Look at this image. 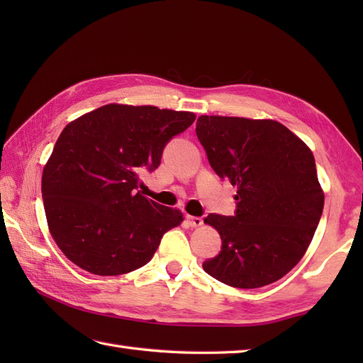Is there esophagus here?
<instances>
[{
	"instance_id": "esophagus-1",
	"label": "esophagus",
	"mask_w": 363,
	"mask_h": 363,
	"mask_svg": "<svg viewBox=\"0 0 363 363\" xmlns=\"http://www.w3.org/2000/svg\"><path fill=\"white\" fill-rule=\"evenodd\" d=\"M203 218H199V217H191V215H187V225L190 226V228H199V226H203Z\"/></svg>"
}]
</instances>
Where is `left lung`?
Returning a JSON list of instances; mask_svg holds the SVG:
<instances>
[{"mask_svg": "<svg viewBox=\"0 0 363 363\" xmlns=\"http://www.w3.org/2000/svg\"><path fill=\"white\" fill-rule=\"evenodd\" d=\"M196 135L213 172L237 187L234 217L204 218L223 240L204 272L237 289L279 281L303 259L325 206L311 148L274 120L201 115Z\"/></svg>", "mask_w": 363, "mask_h": 363, "instance_id": "1", "label": "left lung"}]
</instances>
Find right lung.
<instances>
[{
    "instance_id": "right-lung-1",
    "label": "right lung",
    "mask_w": 363,
    "mask_h": 363,
    "mask_svg": "<svg viewBox=\"0 0 363 363\" xmlns=\"http://www.w3.org/2000/svg\"><path fill=\"white\" fill-rule=\"evenodd\" d=\"M194 112L106 104L64 128L43 167L42 198L50 234L68 260L98 276L148 264L179 209L138 191L164 146L195 121Z\"/></svg>"
}]
</instances>
